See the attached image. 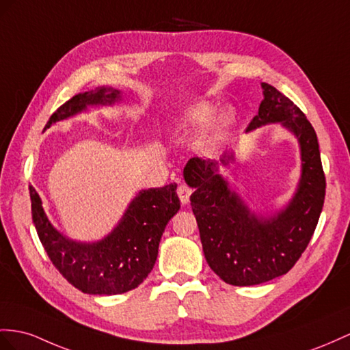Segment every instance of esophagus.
I'll list each match as a JSON object with an SVG mask.
<instances>
[{"mask_svg": "<svg viewBox=\"0 0 350 350\" xmlns=\"http://www.w3.org/2000/svg\"><path fill=\"white\" fill-rule=\"evenodd\" d=\"M191 193H192V189L187 185H180V186L177 187V195H178V198H180V202L183 205L189 202Z\"/></svg>", "mask_w": 350, "mask_h": 350, "instance_id": "34e87169", "label": "esophagus"}]
</instances>
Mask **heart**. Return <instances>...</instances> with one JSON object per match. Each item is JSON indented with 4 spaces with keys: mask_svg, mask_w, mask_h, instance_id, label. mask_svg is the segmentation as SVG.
<instances>
[{
    "mask_svg": "<svg viewBox=\"0 0 350 350\" xmlns=\"http://www.w3.org/2000/svg\"><path fill=\"white\" fill-rule=\"evenodd\" d=\"M214 115V107L208 103L201 102L198 105L192 106L189 111L185 113L183 118L178 121L174 127L172 129V134L174 137H180V136H186L195 130H198L204 125H207L210 122V120L213 118ZM232 121V113L230 112H225L220 118H219V127H223V125H228ZM220 140V134H219V129L217 130H211L210 133L205 134L201 140V145L205 149H214L217 146V143Z\"/></svg>",
    "mask_w": 350,
    "mask_h": 350,
    "instance_id": "b5f03b06",
    "label": "heart"
}]
</instances>
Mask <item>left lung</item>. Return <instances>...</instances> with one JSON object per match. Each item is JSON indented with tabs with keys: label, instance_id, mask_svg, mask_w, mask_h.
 I'll use <instances>...</instances> for the list:
<instances>
[{
	"label": "left lung",
	"instance_id": "obj_1",
	"mask_svg": "<svg viewBox=\"0 0 350 350\" xmlns=\"http://www.w3.org/2000/svg\"><path fill=\"white\" fill-rule=\"evenodd\" d=\"M262 88L263 100L247 131L281 122L300 145L301 176L286 207L269 217L250 211L219 173L221 164L234 161L232 152L220 163L191 158L183 170L185 182L195 187L191 205L205 260L223 281L237 286L263 284L288 272L306 250L325 198V174L312 124L275 87L262 83Z\"/></svg>",
	"mask_w": 350,
	"mask_h": 350
}]
</instances>
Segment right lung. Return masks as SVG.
<instances>
[{"label": "right lung", "instance_id": "1", "mask_svg": "<svg viewBox=\"0 0 350 350\" xmlns=\"http://www.w3.org/2000/svg\"><path fill=\"white\" fill-rule=\"evenodd\" d=\"M121 93L97 87L69 98L46 125L70 118L90 105H113ZM44 129V130H46ZM177 185L140 191L109 235L96 243H78L51 225L37 191L29 186L32 220L51 263L69 284L85 294L112 295L136 288L150 273L167 223L180 208Z\"/></svg>", "mask_w": 350, "mask_h": 350}]
</instances>
